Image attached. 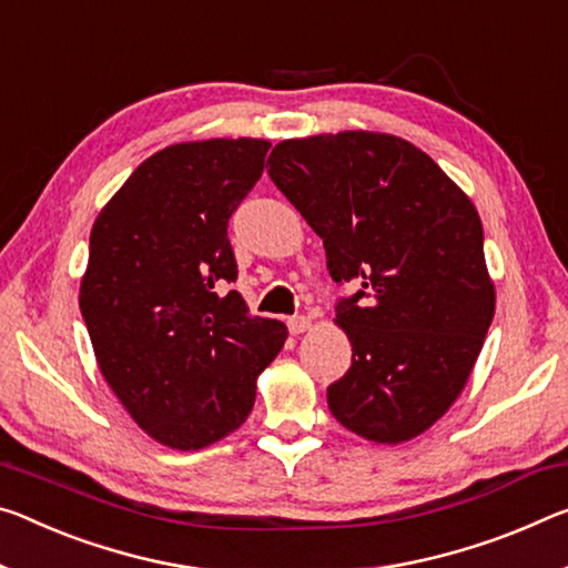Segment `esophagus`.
<instances>
[{"mask_svg": "<svg viewBox=\"0 0 568 568\" xmlns=\"http://www.w3.org/2000/svg\"><path fill=\"white\" fill-rule=\"evenodd\" d=\"M311 326H313L311 318H305V316H295V318L287 321V328H291L293 336H301V333L311 331Z\"/></svg>", "mask_w": 568, "mask_h": 568, "instance_id": "34e87169", "label": "esophagus"}]
</instances>
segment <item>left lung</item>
Returning <instances> with one entry per match:
<instances>
[{
  "label": "left lung",
  "mask_w": 568,
  "mask_h": 568,
  "mask_svg": "<svg viewBox=\"0 0 568 568\" xmlns=\"http://www.w3.org/2000/svg\"><path fill=\"white\" fill-rule=\"evenodd\" d=\"M267 164L323 240L333 281L362 285L333 318L354 354L328 386L331 414L372 443L414 439L460 397L495 313L478 210L392 133L287 139Z\"/></svg>",
  "instance_id": "obj_1"
}]
</instances>
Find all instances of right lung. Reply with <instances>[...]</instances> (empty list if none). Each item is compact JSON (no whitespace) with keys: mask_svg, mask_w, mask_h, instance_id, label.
Wrapping results in <instances>:
<instances>
[{"mask_svg":"<svg viewBox=\"0 0 568 568\" xmlns=\"http://www.w3.org/2000/svg\"><path fill=\"white\" fill-rule=\"evenodd\" d=\"M270 141L206 139L156 151L90 230L80 313L95 362L131 419L171 449L235 432L285 323L250 316L227 222L263 174Z\"/></svg>","mask_w":568,"mask_h":568,"instance_id":"obj_1","label":"right lung"}]
</instances>
